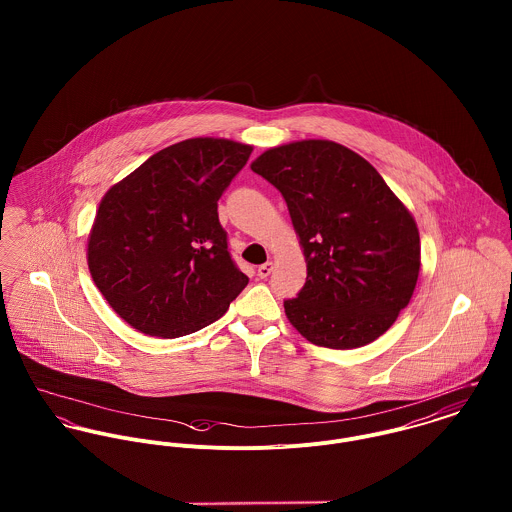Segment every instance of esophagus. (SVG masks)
I'll return each instance as SVG.
<instances>
[{"instance_id":"34e87169","label":"esophagus","mask_w":512,"mask_h":512,"mask_svg":"<svg viewBox=\"0 0 512 512\" xmlns=\"http://www.w3.org/2000/svg\"><path fill=\"white\" fill-rule=\"evenodd\" d=\"M272 270H274V264H272V262H266V264L258 266V278H260V280H266V278L272 274Z\"/></svg>"}]
</instances>
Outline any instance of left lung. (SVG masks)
Listing matches in <instances>:
<instances>
[{"instance_id": "1", "label": "left lung", "mask_w": 512, "mask_h": 512, "mask_svg": "<svg viewBox=\"0 0 512 512\" xmlns=\"http://www.w3.org/2000/svg\"><path fill=\"white\" fill-rule=\"evenodd\" d=\"M250 167L286 199L307 262L305 286L284 301L293 327L327 349L386 333L416 290L420 232L380 173L329 140L272 147Z\"/></svg>"}]
</instances>
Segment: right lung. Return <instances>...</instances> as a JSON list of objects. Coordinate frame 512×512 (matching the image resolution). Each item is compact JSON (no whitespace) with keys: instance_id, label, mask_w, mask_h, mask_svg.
Wrapping results in <instances>:
<instances>
[{"instance_id":"add662e5","label":"right lung","mask_w":512,"mask_h":512,"mask_svg":"<svg viewBox=\"0 0 512 512\" xmlns=\"http://www.w3.org/2000/svg\"><path fill=\"white\" fill-rule=\"evenodd\" d=\"M252 146L191 138L112 185L88 236V270L134 329L175 339L220 319L248 278L234 266L217 201Z\"/></svg>"}]
</instances>
